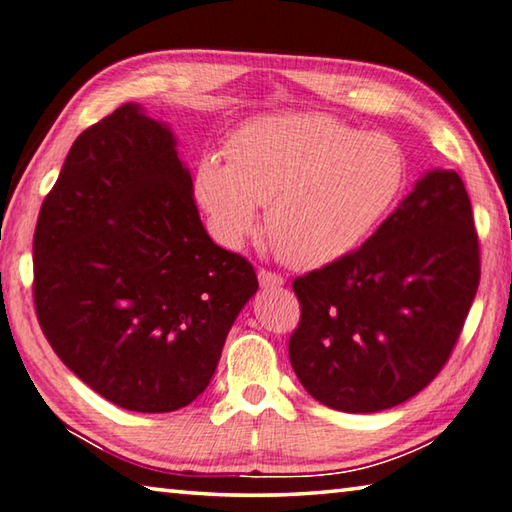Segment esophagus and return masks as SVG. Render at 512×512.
Instances as JSON below:
<instances>
[{
    "label": "esophagus",
    "mask_w": 512,
    "mask_h": 512,
    "mask_svg": "<svg viewBox=\"0 0 512 512\" xmlns=\"http://www.w3.org/2000/svg\"><path fill=\"white\" fill-rule=\"evenodd\" d=\"M257 277H259V284H262V288H280L284 284V277L273 273V271H268V268H259Z\"/></svg>",
    "instance_id": "34e87169"
}]
</instances>
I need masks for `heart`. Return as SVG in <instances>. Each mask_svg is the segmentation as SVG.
Instances as JSON below:
<instances>
[{"label": "heart", "mask_w": 512, "mask_h": 512, "mask_svg": "<svg viewBox=\"0 0 512 512\" xmlns=\"http://www.w3.org/2000/svg\"><path fill=\"white\" fill-rule=\"evenodd\" d=\"M228 165L206 156L194 194L221 246L237 250L259 228L288 264L318 268L353 253L405 183L401 145L318 111L257 118L230 136Z\"/></svg>", "instance_id": "heart-1"}]
</instances>
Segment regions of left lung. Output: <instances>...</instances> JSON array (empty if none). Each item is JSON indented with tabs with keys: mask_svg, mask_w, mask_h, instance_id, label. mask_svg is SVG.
<instances>
[{
	"mask_svg": "<svg viewBox=\"0 0 512 512\" xmlns=\"http://www.w3.org/2000/svg\"><path fill=\"white\" fill-rule=\"evenodd\" d=\"M479 277L466 185L454 170L427 172L358 250L293 282L297 378L331 410L405 403L448 362Z\"/></svg>",
	"mask_w": 512,
	"mask_h": 512,
	"instance_id": "1",
	"label": "left lung"
}]
</instances>
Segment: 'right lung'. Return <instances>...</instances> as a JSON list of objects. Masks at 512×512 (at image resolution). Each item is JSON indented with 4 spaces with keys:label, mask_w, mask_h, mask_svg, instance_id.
<instances>
[{
    "label": "right lung",
    "mask_w": 512,
    "mask_h": 512,
    "mask_svg": "<svg viewBox=\"0 0 512 512\" xmlns=\"http://www.w3.org/2000/svg\"><path fill=\"white\" fill-rule=\"evenodd\" d=\"M174 134L127 102L71 145L33 235L37 322L109 403L161 414L208 387L257 291L246 257L208 237Z\"/></svg>",
    "instance_id": "add662e5"
}]
</instances>
